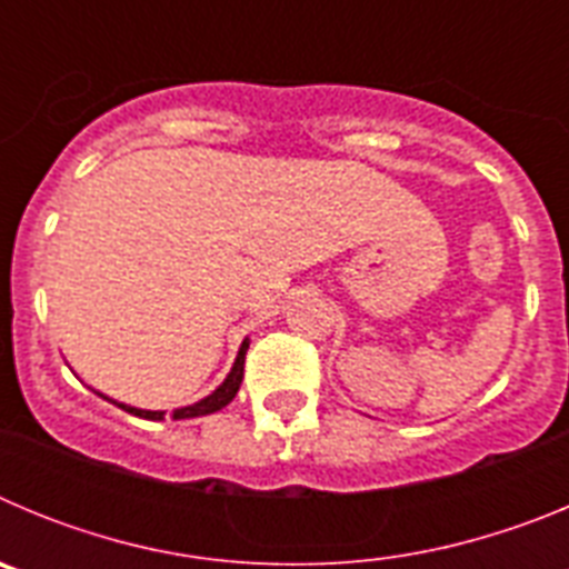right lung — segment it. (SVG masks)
Segmentation results:
<instances>
[{
    "mask_svg": "<svg viewBox=\"0 0 569 569\" xmlns=\"http://www.w3.org/2000/svg\"><path fill=\"white\" fill-rule=\"evenodd\" d=\"M244 353H248V339L241 341L239 356H236L233 370L228 373V379L216 387L208 399L196 401V405H190V407H179V410H173V419H196V416L216 413V410H222L224 405H230V401H233V396L239 393L241 376H244ZM119 407H122V410H128V413L139 416V419H162V416H164V413H159V410H139V407H128V405H119Z\"/></svg>",
    "mask_w": 569,
    "mask_h": 569,
    "instance_id": "add662e5",
    "label": "right lung"
}]
</instances>
